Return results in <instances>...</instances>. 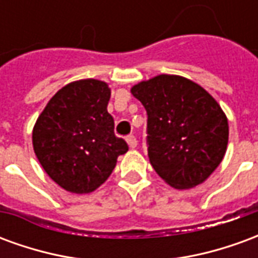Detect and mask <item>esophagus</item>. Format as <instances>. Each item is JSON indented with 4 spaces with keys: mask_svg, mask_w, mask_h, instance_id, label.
I'll list each match as a JSON object with an SVG mask.
<instances>
[{
    "mask_svg": "<svg viewBox=\"0 0 258 258\" xmlns=\"http://www.w3.org/2000/svg\"><path fill=\"white\" fill-rule=\"evenodd\" d=\"M127 144H128V146L131 148V149H134V148H137V138H135L134 135H128L127 137Z\"/></svg>",
    "mask_w": 258,
    "mask_h": 258,
    "instance_id": "obj_1",
    "label": "esophagus"
}]
</instances>
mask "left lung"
Listing matches in <instances>:
<instances>
[{
  "instance_id": "1",
  "label": "left lung",
  "mask_w": 258,
  "mask_h": 258,
  "mask_svg": "<svg viewBox=\"0 0 258 258\" xmlns=\"http://www.w3.org/2000/svg\"><path fill=\"white\" fill-rule=\"evenodd\" d=\"M148 114L146 145L152 167L167 184L189 189L221 163L228 120L216 99L179 76L160 74L131 88Z\"/></svg>"
}]
</instances>
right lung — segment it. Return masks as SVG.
<instances>
[{"mask_svg": "<svg viewBox=\"0 0 258 258\" xmlns=\"http://www.w3.org/2000/svg\"><path fill=\"white\" fill-rule=\"evenodd\" d=\"M110 90L99 80L64 85L48 102L33 130V146L45 173L63 189L90 194L102 185L117 157L128 151L114 135L107 113Z\"/></svg>", "mask_w": 258, "mask_h": 258, "instance_id": "1", "label": "right lung"}]
</instances>
